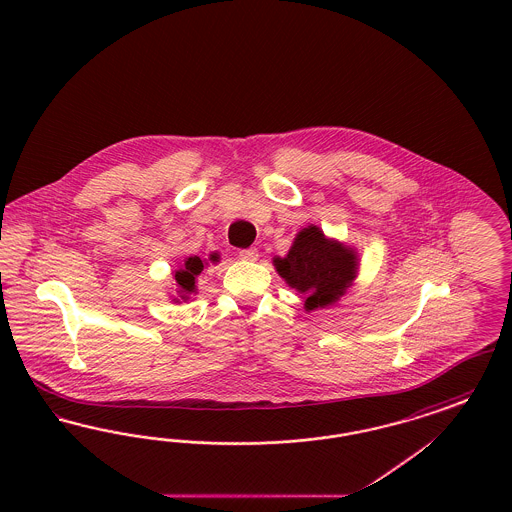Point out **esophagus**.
<instances>
[{
  "instance_id": "1",
  "label": "esophagus",
  "mask_w": 512,
  "mask_h": 512,
  "mask_svg": "<svg viewBox=\"0 0 512 512\" xmlns=\"http://www.w3.org/2000/svg\"><path fill=\"white\" fill-rule=\"evenodd\" d=\"M240 257H242L244 261H257V257H259V251H257V247H247V249H240Z\"/></svg>"
}]
</instances>
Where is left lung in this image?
I'll list each match as a JSON object with an SVG mask.
<instances>
[{
    "instance_id": "left-lung-1",
    "label": "left lung",
    "mask_w": 512,
    "mask_h": 512,
    "mask_svg": "<svg viewBox=\"0 0 512 512\" xmlns=\"http://www.w3.org/2000/svg\"><path fill=\"white\" fill-rule=\"evenodd\" d=\"M278 274L305 295V309L313 311L338 301L357 272V257L351 249L324 238L317 226L303 228L290 253L274 259Z\"/></svg>"
}]
</instances>
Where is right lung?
<instances>
[{
    "label": "right lung",
    "mask_w": 512,
    "mask_h": 512,
    "mask_svg": "<svg viewBox=\"0 0 512 512\" xmlns=\"http://www.w3.org/2000/svg\"><path fill=\"white\" fill-rule=\"evenodd\" d=\"M211 261H219V255H217V253L211 255ZM201 270H203V261H201L199 257L186 259V261H184V267L180 268V270H176L174 280H176V284H178V288H180L182 299L188 297L186 293L194 292L195 276L201 274Z\"/></svg>",
    "instance_id": "1"
}]
</instances>
